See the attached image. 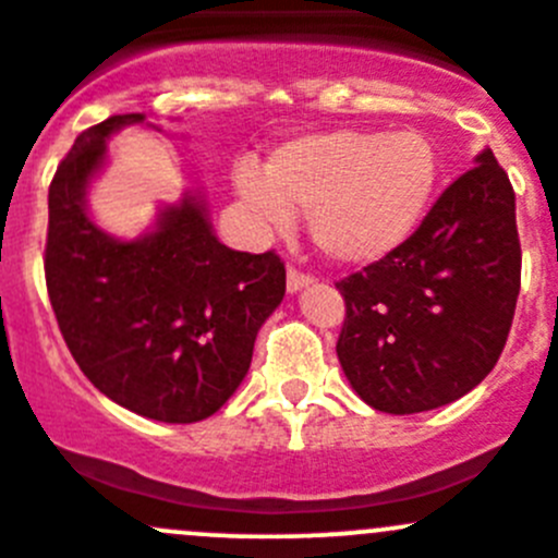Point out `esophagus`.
Masks as SVG:
<instances>
[{
  "instance_id": "esophagus-1",
  "label": "esophagus",
  "mask_w": 558,
  "mask_h": 558,
  "mask_svg": "<svg viewBox=\"0 0 558 558\" xmlns=\"http://www.w3.org/2000/svg\"><path fill=\"white\" fill-rule=\"evenodd\" d=\"M311 283H313V275L300 272V269H289V275H286V289H289L291 294H296V291H302Z\"/></svg>"
}]
</instances>
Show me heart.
<instances>
[{
    "mask_svg": "<svg viewBox=\"0 0 558 558\" xmlns=\"http://www.w3.org/2000/svg\"><path fill=\"white\" fill-rule=\"evenodd\" d=\"M436 180V149L416 130H324L280 144L264 177L245 171L236 185L269 229L286 231L291 213H307L324 256L365 267L411 240Z\"/></svg>",
    "mask_w": 558,
    "mask_h": 558,
    "instance_id": "b5f03b06",
    "label": "heart"
}]
</instances>
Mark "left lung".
<instances>
[{
    "label": "left lung",
    "mask_w": 558,
    "mask_h": 558,
    "mask_svg": "<svg viewBox=\"0 0 558 558\" xmlns=\"http://www.w3.org/2000/svg\"><path fill=\"white\" fill-rule=\"evenodd\" d=\"M335 286L345 300L335 349L367 405L416 414L477 387L521 291L515 191L494 153L477 155L400 251Z\"/></svg>",
    "instance_id": "obj_1"
}]
</instances>
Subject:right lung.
Masks as SVG:
<instances>
[{"label": "right lung", "instance_id": "right-lung-1", "mask_svg": "<svg viewBox=\"0 0 558 558\" xmlns=\"http://www.w3.org/2000/svg\"><path fill=\"white\" fill-rule=\"evenodd\" d=\"M144 113L84 130L48 187L46 286L62 338L106 398L158 423L213 416L245 378L262 324L286 294L275 251L226 247L207 202L185 193L138 240L106 234L86 191L108 138Z\"/></svg>", "mask_w": 558, "mask_h": 558}]
</instances>
